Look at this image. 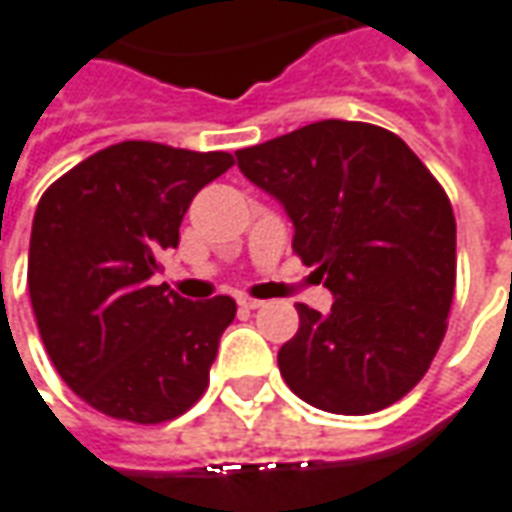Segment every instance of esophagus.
<instances>
[{"label":"esophagus","instance_id":"esophagus-1","mask_svg":"<svg viewBox=\"0 0 512 512\" xmlns=\"http://www.w3.org/2000/svg\"><path fill=\"white\" fill-rule=\"evenodd\" d=\"M238 305L244 307V310H257V307H263V302L252 299V296H238Z\"/></svg>","mask_w":512,"mask_h":512}]
</instances>
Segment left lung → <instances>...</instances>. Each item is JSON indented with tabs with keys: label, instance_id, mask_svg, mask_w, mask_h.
Segmentation results:
<instances>
[{
	"label": "left lung",
	"instance_id": "8db88e82",
	"mask_svg": "<svg viewBox=\"0 0 512 512\" xmlns=\"http://www.w3.org/2000/svg\"><path fill=\"white\" fill-rule=\"evenodd\" d=\"M238 169L293 224V252L330 288L327 316L296 305L280 374L307 405L366 416L416 385L455 296V213L393 132L316 121L235 152Z\"/></svg>",
	"mask_w": 512,
	"mask_h": 512
}]
</instances>
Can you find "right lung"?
Masks as SVG:
<instances>
[{
  "label": "right lung",
  "mask_w": 512,
  "mask_h": 512,
  "mask_svg": "<svg viewBox=\"0 0 512 512\" xmlns=\"http://www.w3.org/2000/svg\"><path fill=\"white\" fill-rule=\"evenodd\" d=\"M230 166L227 152L124 141L41 196L27 266L32 313L57 374L99 413L160 424L205 393L235 302H191L152 277L157 257L180 244L194 196Z\"/></svg>",
  "instance_id": "right-lung-1"
}]
</instances>
